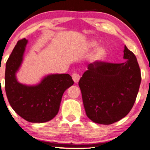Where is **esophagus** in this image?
<instances>
[{"label":"esophagus","instance_id":"34e87169","mask_svg":"<svg viewBox=\"0 0 150 150\" xmlns=\"http://www.w3.org/2000/svg\"><path fill=\"white\" fill-rule=\"evenodd\" d=\"M72 76V79L74 80V82L75 83L78 82V81H79V80H80V75L78 74H76V73L73 74Z\"/></svg>","mask_w":150,"mask_h":150}]
</instances>
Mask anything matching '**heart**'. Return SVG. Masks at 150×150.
Segmentation results:
<instances>
[{
	"label": "heart",
	"mask_w": 150,
	"mask_h": 150,
	"mask_svg": "<svg viewBox=\"0 0 150 150\" xmlns=\"http://www.w3.org/2000/svg\"><path fill=\"white\" fill-rule=\"evenodd\" d=\"M97 45V42L95 40H91L89 43L91 47H94ZM107 56V50L103 45H98L90 56L89 61L92 64L98 63L104 60Z\"/></svg>",
	"instance_id": "heart-1"
}]
</instances>
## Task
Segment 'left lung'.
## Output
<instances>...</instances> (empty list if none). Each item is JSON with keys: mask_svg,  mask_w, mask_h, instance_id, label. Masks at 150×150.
<instances>
[{"mask_svg": "<svg viewBox=\"0 0 150 150\" xmlns=\"http://www.w3.org/2000/svg\"><path fill=\"white\" fill-rule=\"evenodd\" d=\"M121 64H90L78 85L84 109L92 121L110 125L127 115L141 84L137 58L125 45Z\"/></svg>", "mask_w": 150, "mask_h": 150, "instance_id": "obj_1", "label": "left lung"}]
</instances>
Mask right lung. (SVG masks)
Segmentation results:
<instances>
[{
  "label": "right lung",
  "instance_id": "add662e5",
  "mask_svg": "<svg viewBox=\"0 0 150 150\" xmlns=\"http://www.w3.org/2000/svg\"><path fill=\"white\" fill-rule=\"evenodd\" d=\"M27 43L26 39L18 41L6 62L5 91L16 113L31 123H45L56 116L63 94L74 81L68 74H50L33 85L18 81Z\"/></svg>",
  "mask_w": 150,
  "mask_h": 150
}]
</instances>
